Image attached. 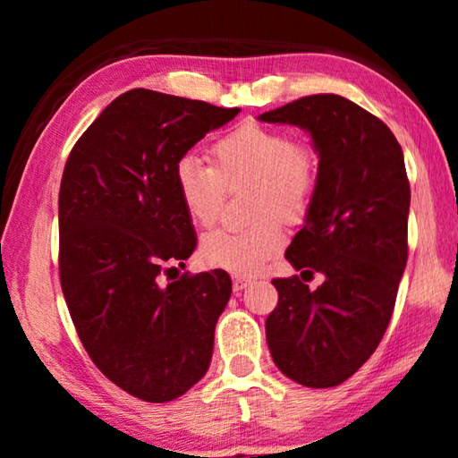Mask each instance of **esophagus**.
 <instances>
[{"label": "esophagus", "mask_w": 458, "mask_h": 458, "mask_svg": "<svg viewBox=\"0 0 458 458\" xmlns=\"http://www.w3.org/2000/svg\"><path fill=\"white\" fill-rule=\"evenodd\" d=\"M252 284V278L250 276H244V275H234L232 276V286H234V291H244L246 286Z\"/></svg>", "instance_id": "34e87169"}]
</instances>
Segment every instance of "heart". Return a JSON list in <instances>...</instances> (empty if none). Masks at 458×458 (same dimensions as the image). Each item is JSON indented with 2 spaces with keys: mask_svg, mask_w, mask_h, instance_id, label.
<instances>
[{
  "mask_svg": "<svg viewBox=\"0 0 458 458\" xmlns=\"http://www.w3.org/2000/svg\"><path fill=\"white\" fill-rule=\"evenodd\" d=\"M214 167L193 155L175 164L177 196L190 218L210 228L220 218L226 188L254 182L252 214L246 228H222L201 240V259L234 275H252L284 244L282 216L299 222L311 206L319 161L303 143H294L276 129L244 123L212 147Z\"/></svg>",
  "mask_w": 458,
  "mask_h": 458,
  "instance_id": "heart-1",
  "label": "heart"
}]
</instances>
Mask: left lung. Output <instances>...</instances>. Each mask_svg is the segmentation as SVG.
<instances>
[{
    "label": "left lung",
    "mask_w": 458,
    "mask_h": 458,
    "mask_svg": "<svg viewBox=\"0 0 458 458\" xmlns=\"http://www.w3.org/2000/svg\"><path fill=\"white\" fill-rule=\"evenodd\" d=\"M259 121L311 135L317 188L284 257L301 276H325L315 291L297 275L275 278L268 350L297 384L339 386L376 352L396 305L408 260L404 153L382 121L339 95L303 97Z\"/></svg>",
    "instance_id": "1"
}]
</instances>
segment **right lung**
Segmentation results:
<instances>
[{"label":"right lung","instance_id":"right-lung-1","mask_svg":"<svg viewBox=\"0 0 458 458\" xmlns=\"http://www.w3.org/2000/svg\"><path fill=\"white\" fill-rule=\"evenodd\" d=\"M238 113L127 90L84 131L62 174L68 311L95 366L145 402L180 398L210 368L214 329L232 293L228 273H185L169 284L161 273L183 267L198 244L175 190V164Z\"/></svg>","mask_w":458,"mask_h":458}]
</instances>
